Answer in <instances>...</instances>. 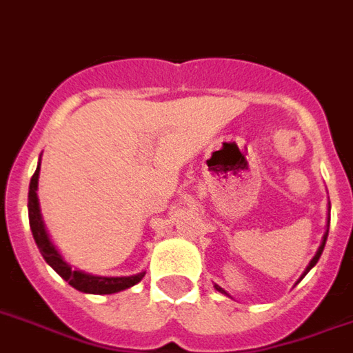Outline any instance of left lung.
<instances>
[{"instance_id": "1", "label": "left lung", "mask_w": 353, "mask_h": 353, "mask_svg": "<svg viewBox=\"0 0 353 353\" xmlns=\"http://www.w3.org/2000/svg\"><path fill=\"white\" fill-rule=\"evenodd\" d=\"M327 232H330V230H327ZM327 232H325L324 242H322V245H320V249H318V253H316V255H314V259H312V261H311V264L307 266V272H309V270H311V268L314 266V264H316L318 259H320V255H322V251H324V248H325V240H327ZM307 272H305V274H307ZM305 274H303V275H305ZM216 288H217V290H221V288L217 287V285H216ZM221 292H225V290H221Z\"/></svg>"}]
</instances>
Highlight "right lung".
<instances>
[{
  "mask_svg": "<svg viewBox=\"0 0 353 353\" xmlns=\"http://www.w3.org/2000/svg\"><path fill=\"white\" fill-rule=\"evenodd\" d=\"M41 165V163H39ZM39 171L41 167H37V171L31 176V182H29V195H28V210H29V227H31V232H33V238H35L37 245L41 249L44 261L54 268L55 272L63 277L65 281H68V285L74 287L79 292L87 294H113L121 292L124 288L134 287L136 283L143 279V275H132V277H97V275H89L79 272V270H72L68 266L61 255L55 251L54 243L50 242V238L46 234V229H44V223L41 219V210H39V199H37V186H39Z\"/></svg>",
  "mask_w": 353,
  "mask_h": 353,
  "instance_id": "add662e5",
  "label": "right lung"
}]
</instances>
